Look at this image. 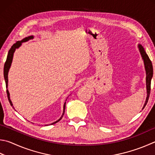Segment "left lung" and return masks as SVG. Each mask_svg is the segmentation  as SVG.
Instances as JSON below:
<instances>
[{
	"mask_svg": "<svg viewBox=\"0 0 155 155\" xmlns=\"http://www.w3.org/2000/svg\"><path fill=\"white\" fill-rule=\"evenodd\" d=\"M138 47H139L140 53H141L143 60H144L145 69L146 71V89H147V97H146V100L144 104V106L143 107V109H144V107L146 105V104L148 102L149 95H150L151 78L153 77V64H152L150 58H149L148 55L146 54L144 47H143L142 45H138Z\"/></svg>",
	"mask_w": 155,
	"mask_h": 155,
	"instance_id": "left-lung-1",
	"label": "left lung"
}]
</instances>
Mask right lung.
Returning <instances> with one entry per match:
<instances>
[{
    "instance_id": "obj_1",
    "label": "right lung",
    "mask_w": 155,
    "mask_h": 155,
    "mask_svg": "<svg viewBox=\"0 0 155 155\" xmlns=\"http://www.w3.org/2000/svg\"><path fill=\"white\" fill-rule=\"evenodd\" d=\"M34 38L33 36H28V37H26L25 38H24L23 40H21V41H17L15 43H14L12 47H11V48L9 49V52H8V55H7V60L5 61V65H4V78H5V83H6V87L7 88V85H8V72H9V70L10 68V66H11V62H12V60H13V53L15 52V51L17 48H18L21 46V43H24V42H26L30 40V39H32ZM7 97H8V100L9 101V103L11 104V106H13L12 104V102H11V101L10 100V97H9V91H8V89H7ZM65 107H66V102L64 103V110H63V114L61 115V117H60V119H58L57 121H55L54 123H51V125H53L55 124V123H58V121H60V120L62 119V117L64 114V112H65Z\"/></svg>"
}]
</instances>
